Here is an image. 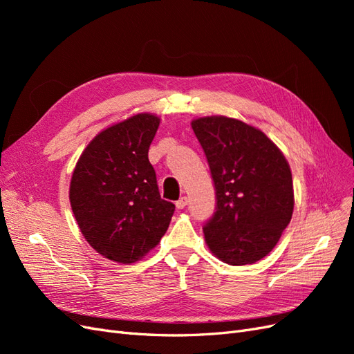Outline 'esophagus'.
Masks as SVG:
<instances>
[{"label":"esophagus","instance_id":"34e87169","mask_svg":"<svg viewBox=\"0 0 354 354\" xmlns=\"http://www.w3.org/2000/svg\"><path fill=\"white\" fill-rule=\"evenodd\" d=\"M186 205H187V198H186V196H181V198L176 202V207H177L178 209H183Z\"/></svg>","mask_w":354,"mask_h":354}]
</instances>
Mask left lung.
Listing matches in <instances>:
<instances>
[{"mask_svg": "<svg viewBox=\"0 0 354 354\" xmlns=\"http://www.w3.org/2000/svg\"><path fill=\"white\" fill-rule=\"evenodd\" d=\"M192 128L216 189V211L203 224L209 250L232 266L261 260L292 217V174L285 156L263 131L233 118H199Z\"/></svg>", "mask_w": 354, "mask_h": 354, "instance_id": "obj_1", "label": "left lung"}]
</instances>
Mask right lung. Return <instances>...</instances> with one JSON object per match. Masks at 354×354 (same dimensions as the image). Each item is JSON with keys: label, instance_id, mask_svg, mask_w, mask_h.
<instances>
[{"label": "right lung", "instance_id": "1", "mask_svg": "<svg viewBox=\"0 0 354 354\" xmlns=\"http://www.w3.org/2000/svg\"><path fill=\"white\" fill-rule=\"evenodd\" d=\"M158 127V116L138 113L106 128L73 169V216L93 248L116 263H136L155 248L176 209L160 199L147 158Z\"/></svg>", "mask_w": 354, "mask_h": 354}]
</instances>
